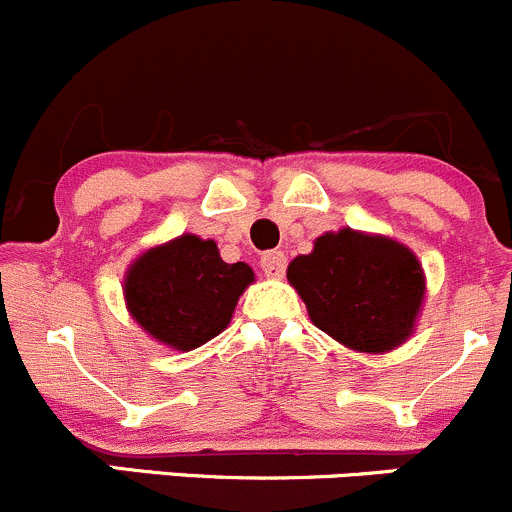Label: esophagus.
<instances>
[{"label": "esophagus", "mask_w": 512, "mask_h": 512, "mask_svg": "<svg viewBox=\"0 0 512 512\" xmlns=\"http://www.w3.org/2000/svg\"><path fill=\"white\" fill-rule=\"evenodd\" d=\"M286 263H288V258H286V254H283V251H266V254L261 256L263 273H266V276H271V278L283 276V271H286Z\"/></svg>", "instance_id": "1"}]
</instances>
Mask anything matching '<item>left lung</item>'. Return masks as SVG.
<instances>
[{
    "mask_svg": "<svg viewBox=\"0 0 512 512\" xmlns=\"http://www.w3.org/2000/svg\"><path fill=\"white\" fill-rule=\"evenodd\" d=\"M286 276L321 331L366 353L391 351L411 336L426 291L413 251L351 229L318 236Z\"/></svg>",
    "mask_w": 512,
    "mask_h": 512,
    "instance_id": "obj_1",
    "label": "left lung"
}]
</instances>
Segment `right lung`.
<instances>
[{"instance_id": "obj_1", "label": "right lung", "mask_w": 512, "mask_h": 512, "mask_svg": "<svg viewBox=\"0 0 512 512\" xmlns=\"http://www.w3.org/2000/svg\"><path fill=\"white\" fill-rule=\"evenodd\" d=\"M254 281L246 263H226L214 241L184 234L146 251L124 281L126 306L146 333L191 351L219 336Z\"/></svg>"}]
</instances>
